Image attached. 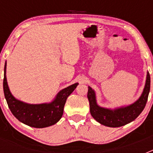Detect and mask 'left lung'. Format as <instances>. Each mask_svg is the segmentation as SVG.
I'll use <instances>...</instances> for the list:
<instances>
[{
	"instance_id": "obj_1",
	"label": "left lung",
	"mask_w": 153,
	"mask_h": 153,
	"mask_svg": "<svg viewBox=\"0 0 153 153\" xmlns=\"http://www.w3.org/2000/svg\"><path fill=\"white\" fill-rule=\"evenodd\" d=\"M150 90V76L147 71L146 79L143 91L140 98L130 105L109 109L99 106L97 102L96 92L88 86L87 98L90 102V109L93 119L108 127H120L136 120L143 112L146 104Z\"/></svg>"
}]
</instances>
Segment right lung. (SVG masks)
<instances>
[{"mask_svg": "<svg viewBox=\"0 0 153 153\" xmlns=\"http://www.w3.org/2000/svg\"><path fill=\"white\" fill-rule=\"evenodd\" d=\"M7 62L4 74V93L8 107L20 122L34 128H45L54 125L61 119L67 99L79 84L76 83L63 89L50 102L30 104L19 100L12 95L7 81Z\"/></svg>", "mask_w": 153, "mask_h": 153, "instance_id": "add662e5", "label": "right lung"}]
</instances>
